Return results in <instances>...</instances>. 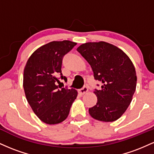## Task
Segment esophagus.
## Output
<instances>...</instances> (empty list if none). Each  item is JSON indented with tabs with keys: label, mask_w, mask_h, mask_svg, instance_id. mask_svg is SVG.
Instances as JSON below:
<instances>
[{
	"label": "esophagus",
	"mask_w": 154,
	"mask_h": 154,
	"mask_svg": "<svg viewBox=\"0 0 154 154\" xmlns=\"http://www.w3.org/2000/svg\"><path fill=\"white\" fill-rule=\"evenodd\" d=\"M88 91V87H86V86H84V87L79 90V93L82 95H84L85 93H87Z\"/></svg>",
	"instance_id": "esophagus-1"
}]
</instances>
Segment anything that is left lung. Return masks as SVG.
<instances>
[{
  "instance_id": "1",
  "label": "left lung",
  "mask_w": 154,
  "mask_h": 154,
  "mask_svg": "<svg viewBox=\"0 0 154 154\" xmlns=\"http://www.w3.org/2000/svg\"><path fill=\"white\" fill-rule=\"evenodd\" d=\"M77 50L91 65L95 80L102 83L100 90L95 89L98 100L89 114L99 121H116L127 110L135 91L133 63L121 49L106 42L85 43Z\"/></svg>"
}]
</instances>
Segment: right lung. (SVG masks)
Segmentation results:
<instances>
[{
  "mask_svg": "<svg viewBox=\"0 0 154 154\" xmlns=\"http://www.w3.org/2000/svg\"><path fill=\"white\" fill-rule=\"evenodd\" d=\"M76 45L69 40L45 44L31 55L24 67L23 87L26 100L44 123L55 125L66 119L77 98L75 89L61 88L56 83L59 79L67 80L61 73L62 60Z\"/></svg>",
  "mask_w": 154,
  "mask_h": 154,
  "instance_id": "obj_1",
  "label": "right lung"
}]
</instances>
